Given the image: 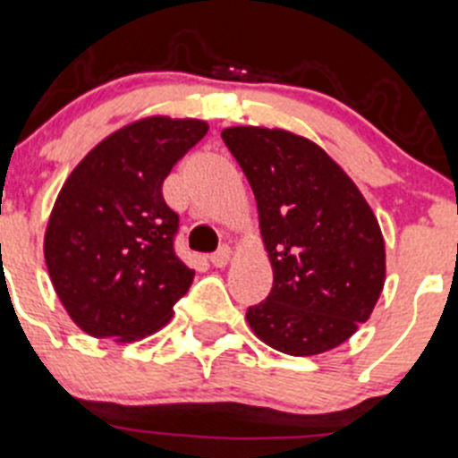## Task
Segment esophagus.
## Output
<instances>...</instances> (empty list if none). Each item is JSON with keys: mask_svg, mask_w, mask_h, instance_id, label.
<instances>
[{"mask_svg": "<svg viewBox=\"0 0 458 458\" xmlns=\"http://www.w3.org/2000/svg\"><path fill=\"white\" fill-rule=\"evenodd\" d=\"M228 259H230V249H228V246H221V249L216 250V253L209 255V262H212V267H216V268L225 267V264H228Z\"/></svg>", "mask_w": 458, "mask_h": 458, "instance_id": "34e87169", "label": "esophagus"}]
</instances>
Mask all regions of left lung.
<instances>
[{
  "label": "left lung",
  "instance_id": "obj_1",
  "mask_svg": "<svg viewBox=\"0 0 458 458\" xmlns=\"http://www.w3.org/2000/svg\"><path fill=\"white\" fill-rule=\"evenodd\" d=\"M258 200L273 267L267 301L246 320L271 348L310 357L366 323L384 287V239L373 209L320 147L277 128L221 132Z\"/></svg>",
  "mask_w": 458,
  "mask_h": 458
}]
</instances>
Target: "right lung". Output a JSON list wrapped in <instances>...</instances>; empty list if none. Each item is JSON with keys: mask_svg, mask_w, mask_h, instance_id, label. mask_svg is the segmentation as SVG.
<instances>
[{"mask_svg": "<svg viewBox=\"0 0 458 458\" xmlns=\"http://www.w3.org/2000/svg\"><path fill=\"white\" fill-rule=\"evenodd\" d=\"M208 123L148 117L119 128L76 165L51 209L45 262L76 326L142 339L166 326L194 280L176 255L178 212L162 182Z\"/></svg>", "mask_w": 458, "mask_h": 458, "instance_id": "1", "label": "right lung"}]
</instances>
